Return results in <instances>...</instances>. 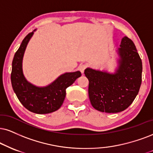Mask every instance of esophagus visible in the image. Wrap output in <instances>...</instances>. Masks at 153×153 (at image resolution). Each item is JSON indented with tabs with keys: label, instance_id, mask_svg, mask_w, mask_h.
Instances as JSON below:
<instances>
[{
	"label": "esophagus",
	"instance_id": "34e87169",
	"mask_svg": "<svg viewBox=\"0 0 153 153\" xmlns=\"http://www.w3.org/2000/svg\"><path fill=\"white\" fill-rule=\"evenodd\" d=\"M86 67H87V66L86 65H81L79 67V70L81 71V72L82 74L84 72V71H85V69H86Z\"/></svg>",
	"mask_w": 153,
	"mask_h": 153
}]
</instances>
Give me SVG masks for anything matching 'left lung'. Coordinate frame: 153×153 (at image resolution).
I'll use <instances>...</instances> for the list:
<instances>
[{
  "mask_svg": "<svg viewBox=\"0 0 153 153\" xmlns=\"http://www.w3.org/2000/svg\"><path fill=\"white\" fill-rule=\"evenodd\" d=\"M119 58L114 73L87 68L88 97L92 106L101 112L118 113L133 103L142 82V60L131 39L123 37L117 50Z\"/></svg>",
  "mask_w": 153,
  "mask_h": 153,
  "instance_id": "obj_1",
  "label": "left lung"
}]
</instances>
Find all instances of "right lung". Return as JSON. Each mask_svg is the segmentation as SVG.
<instances>
[{"instance_id": "obj_1", "label": "right lung", "mask_w": 153, "mask_h": 153, "mask_svg": "<svg viewBox=\"0 0 153 153\" xmlns=\"http://www.w3.org/2000/svg\"><path fill=\"white\" fill-rule=\"evenodd\" d=\"M25 37L15 54L12 62L11 84L20 102L25 108L37 114H46L58 110L66 97V88L82 76L79 71L60 75L46 86H37L26 79L22 71V59L25 49L34 32Z\"/></svg>"}]
</instances>
